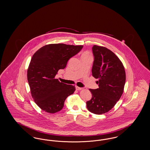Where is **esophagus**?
Masks as SVG:
<instances>
[{"label":"esophagus","mask_w":150,"mask_h":150,"mask_svg":"<svg viewBox=\"0 0 150 150\" xmlns=\"http://www.w3.org/2000/svg\"><path fill=\"white\" fill-rule=\"evenodd\" d=\"M76 89L78 91H81L83 89V88H81V87H78V86H76Z\"/></svg>","instance_id":"esophagus-1"}]
</instances>
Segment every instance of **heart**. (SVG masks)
Returning a JSON list of instances; mask_svg holds the SVG:
<instances>
[{
  "instance_id": "b5f03b06",
  "label": "heart",
  "mask_w": 150,
  "mask_h": 150,
  "mask_svg": "<svg viewBox=\"0 0 150 150\" xmlns=\"http://www.w3.org/2000/svg\"><path fill=\"white\" fill-rule=\"evenodd\" d=\"M84 54H87V53H84V54H83V55H84Z\"/></svg>"
}]
</instances>
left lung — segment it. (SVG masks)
I'll return each mask as SVG.
<instances>
[{
  "label": "left lung",
  "mask_w": 150,
  "mask_h": 150,
  "mask_svg": "<svg viewBox=\"0 0 150 150\" xmlns=\"http://www.w3.org/2000/svg\"><path fill=\"white\" fill-rule=\"evenodd\" d=\"M94 61L92 69L93 77L98 79L99 88L89 89L91 100L86 102L88 110L97 115L111 110L124 91L126 75L124 66L114 53L105 47L93 45Z\"/></svg>",
  "instance_id": "8db88e82"
}]
</instances>
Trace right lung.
Returning <instances> with one entry per match:
<instances>
[{"instance_id": "1", "label": "right lung", "mask_w": 150, "mask_h": 150, "mask_svg": "<svg viewBox=\"0 0 150 150\" xmlns=\"http://www.w3.org/2000/svg\"><path fill=\"white\" fill-rule=\"evenodd\" d=\"M83 45L51 44L37 50L31 58L27 77L32 97L42 110L50 114L62 109L64 100L75 91V86L59 82L55 76L64 69L69 59Z\"/></svg>"}]
</instances>
